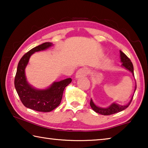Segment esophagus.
I'll return each instance as SVG.
<instances>
[{"label":"esophagus","mask_w":148,"mask_h":148,"mask_svg":"<svg viewBox=\"0 0 148 148\" xmlns=\"http://www.w3.org/2000/svg\"><path fill=\"white\" fill-rule=\"evenodd\" d=\"M88 74V70L87 68H82L79 69L78 71H77L76 74V77H84L86 76Z\"/></svg>","instance_id":"1"}]
</instances>
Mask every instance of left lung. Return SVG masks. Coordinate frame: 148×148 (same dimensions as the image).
Segmentation results:
<instances>
[{
    "mask_svg": "<svg viewBox=\"0 0 148 148\" xmlns=\"http://www.w3.org/2000/svg\"><path fill=\"white\" fill-rule=\"evenodd\" d=\"M120 57H121V61L123 62L122 66H124L125 68L127 69V70H129V71L130 72H131L132 74L134 75L133 65H132L131 59H130L129 57L121 51H120ZM136 86L135 87L134 92L136 91ZM132 98H133V96H132V99H131V101H130L129 103H128V104L125 105V106H120V105H117L116 104H112L111 106H109L108 108H99L98 106H97L91 99V101H90V106H91V107L92 108V109L95 112H96L97 113L104 115V116H109V115L116 114L117 112H121L125 109H126L131 104Z\"/></svg>",
    "mask_w": 148,
    "mask_h": 148,
    "instance_id": "8db88e82",
    "label": "left lung"
}]
</instances>
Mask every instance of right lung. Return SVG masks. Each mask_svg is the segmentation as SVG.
Masks as SVG:
<instances>
[{
	"label": "right lung",
	"mask_w": 148,
	"mask_h": 148,
	"mask_svg": "<svg viewBox=\"0 0 148 148\" xmlns=\"http://www.w3.org/2000/svg\"><path fill=\"white\" fill-rule=\"evenodd\" d=\"M52 46L51 42H45L34 47L24 55L19 61L14 85L19 99L25 106L37 112H49L61 103L65 87L71 83V78L55 82L48 89L37 90L27 83L25 69L28 64L30 57L34 52L44 50Z\"/></svg>",
	"instance_id": "1"
}]
</instances>
